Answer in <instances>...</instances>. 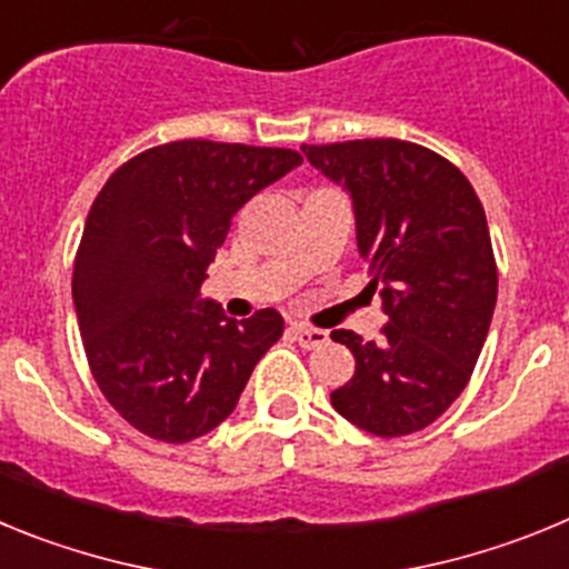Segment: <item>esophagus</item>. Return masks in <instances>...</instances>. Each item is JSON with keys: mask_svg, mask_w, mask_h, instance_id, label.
I'll use <instances>...</instances> for the list:
<instances>
[{"mask_svg": "<svg viewBox=\"0 0 569 569\" xmlns=\"http://www.w3.org/2000/svg\"><path fill=\"white\" fill-rule=\"evenodd\" d=\"M293 339L299 341L301 347H321L328 345V330L310 328V325H293Z\"/></svg>", "mask_w": 569, "mask_h": 569, "instance_id": "esophagus-1", "label": "esophagus"}]
</instances>
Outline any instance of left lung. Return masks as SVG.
I'll return each mask as SVG.
<instances>
[{
	"label": "left lung",
	"instance_id": "obj_1",
	"mask_svg": "<svg viewBox=\"0 0 569 569\" xmlns=\"http://www.w3.org/2000/svg\"><path fill=\"white\" fill-rule=\"evenodd\" d=\"M305 159L353 204L356 244L370 264L387 328L350 330L353 379L330 393L336 413L396 439L433 425L461 396L490 330L499 273L479 196L459 168L401 139L305 144Z\"/></svg>",
	"mask_w": 569,
	"mask_h": 569
}]
</instances>
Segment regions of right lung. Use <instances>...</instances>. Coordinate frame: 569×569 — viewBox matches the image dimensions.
<instances>
[{
    "label": "right lung",
    "mask_w": 569,
    "mask_h": 569,
    "mask_svg": "<svg viewBox=\"0 0 569 569\" xmlns=\"http://www.w3.org/2000/svg\"><path fill=\"white\" fill-rule=\"evenodd\" d=\"M299 164L296 150L184 139L122 164L90 208L79 333L104 399L150 439L182 445L222 425L284 333L273 308L230 319L202 281L241 204Z\"/></svg>",
    "instance_id": "1"
}]
</instances>
